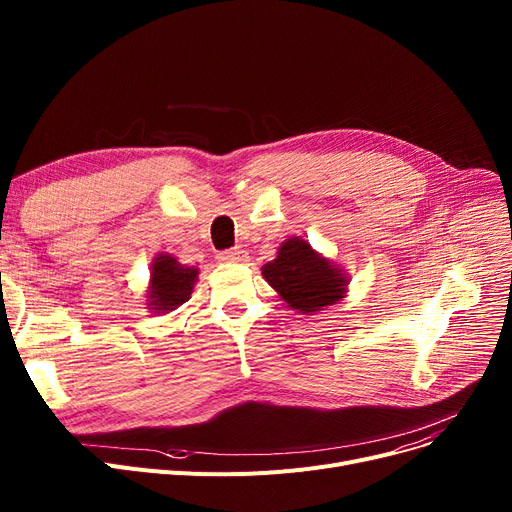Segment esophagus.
<instances>
[{
  "instance_id": "obj_1",
  "label": "esophagus",
  "mask_w": 512,
  "mask_h": 512,
  "mask_svg": "<svg viewBox=\"0 0 512 512\" xmlns=\"http://www.w3.org/2000/svg\"><path fill=\"white\" fill-rule=\"evenodd\" d=\"M218 259H220L222 263H242V261H247V251H242V249L222 251V253L218 255Z\"/></svg>"
}]
</instances>
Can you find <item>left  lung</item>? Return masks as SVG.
<instances>
[{
    "label": "left lung",
    "instance_id": "left-lung-1",
    "mask_svg": "<svg viewBox=\"0 0 512 512\" xmlns=\"http://www.w3.org/2000/svg\"><path fill=\"white\" fill-rule=\"evenodd\" d=\"M261 276L270 284L288 309L315 315L340 303L348 292V274L317 253L309 240L290 236L278 247L274 261L261 267Z\"/></svg>",
    "mask_w": 512,
    "mask_h": 512
}]
</instances>
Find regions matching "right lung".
I'll use <instances>...</instances> for the list:
<instances>
[{
    "label": "right lung",
    "mask_w": 512,
    "mask_h": 512,
    "mask_svg": "<svg viewBox=\"0 0 512 512\" xmlns=\"http://www.w3.org/2000/svg\"><path fill=\"white\" fill-rule=\"evenodd\" d=\"M149 270L145 305L153 315H166L191 299L199 280V267H188L170 253H157Z\"/></svg>",
    "instance_id": "add662e5"
}]
</instances>
